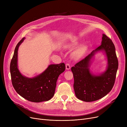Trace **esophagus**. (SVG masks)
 <instances>
[{
  "mask_svg": "<svg viewBox=\"0 0 127 127\" xmlns=\"http://www.w3.org/2000/svg\"><path fill=\"white\" fill-rule=\"evenodd\" d=\"M70 68V66L69 64L68 63H66V69L67 70H69Z\"/></svg>",
  "mask_w": 127,
  "mask_h": 127,
  "instance_id": "34e87169",
  "label": "esophagus"
}]
</instances>
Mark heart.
Masks as SVG:
<instances>
[{"label": "heart", "instance_id": "b5f03b06", "mask_svg": "<svg viewBox=\"0 0 127 127\" xmlns=\"http://www.w3.org/2000/svg\"><path fill=\"white\" fill-rule=\"evenodd\" d=\"M77 44V43H74L71 44V46H75ZM85 52V47L84 46H82L79 47H78L74 52V57L76 58H80L81 56H82V55H83V53Z\"/></svg>", "mask_w": 127, "mask_h": 127}]
</instances>
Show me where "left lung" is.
Wrapping results in <instances>:
<instances>
[{"label": "left lung", "instance_id": "1", "mask_svg": "<svg viewBox=\"0 0 127 127\" xmlns=\"http://www.w3.org/2000/svg\"><path fill=\"white\" fill-rule=\"evenodd\" d=\"M101 50L107 57L108 67L102 74L96 76L90 72V60L96 52ZM118 66L115 46L109 37L103 34L101 45L71 68L76 97L83 101L92 102L107 95L114 85Z\"/></svg>", "mask_w": 127, "mask_h": 127}]
</instances>
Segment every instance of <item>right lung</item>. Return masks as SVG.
Here are the masks:
<instances>
[{
	"label": "right lung",
	"mask_w": 127,
	"mask_h": 127,
	"mask_svg": "<svg viewBox=\"0 0 127 127\" xmlns=\"http://www.w3.org/2000/svg\"><path fill=\"white\" fill-rule=\"evenodd\" d=\"M23 38L17 44L10 63L12 83L16 92L22 97L33 102L49 100L55 94L59 75L65 70L64 63L51 64L41 74L32 78L23 76L17 67V53Z\"/></svg>",
	"instance_id": "add662e5"
}]
</instances>
